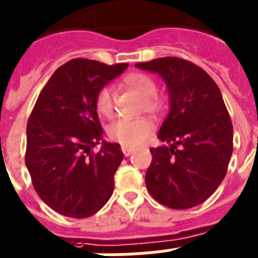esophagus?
Listing matches in <instances>:
<instances>
[{"label":"esophagus","instance_id":"obj_1","mask_svg":"<svg viewBox=\"0 0 258 258\" xmlns=\"http://www.w3.org/2000/svg\"><path fill=\"white\" fill-rule=\"evenodd\" d=\"M121 150H122L125 157H129L134 153V148H131V146H121Z\"/></svg>","mask_w":258,"mask_h":258}]
</instances>
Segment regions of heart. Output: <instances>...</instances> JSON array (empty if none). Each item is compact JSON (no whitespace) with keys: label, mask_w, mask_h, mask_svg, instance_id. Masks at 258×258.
I'll use <instances>...</instances> for the list:
<instances>
[{"label":"heart","mask_w":258,"mask_h":258,"mask_svg":"<svg viewBox=\"0 0 258 258\" xmlns=\"http://www.w3.org/2000/svg\"><path fill=\"white\" fill-rule=\"evenodd\" d=\"M124 86L127 89L142 97L144 109L152 114L162 113L165 109V101L161 96L155 93L157 86L149 75L141 72L129 74L124 79ZM96 110L104 117H112L114 113L113 89L104 86L97 91L95 97ZM153 132V122L149 118H118L108 127V136L110 140L122 144L125 146H136L144 142Z\"/></svg>","instance_id":"1"}]
</instances>
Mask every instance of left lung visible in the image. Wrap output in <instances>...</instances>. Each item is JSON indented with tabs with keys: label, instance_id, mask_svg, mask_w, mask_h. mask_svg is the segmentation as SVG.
Segmentation results:
<instances>
[{
	"label": "left lung",
	"instance_id": "1",
	"mask_svg": "<svg viewBox=\"0 0 258 258\" xmlns=\"http://www.w3.org/2000/svg\"><path fill=\"white\" fill-rule=\"evenodd\" d=\"M165 80L170 112L150 149L145 183L155 201L172 210L203 203L224 179L233 152V127L220 89L199 66L166 56L137 63Z\"/></svg>",
	"mask_w": 258,
	"mask_h": 258
}]
</instances>
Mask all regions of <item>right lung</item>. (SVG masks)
<instances>
[{"label":"right lung","instance_id":"add662e5","mask_svg":"<svg viewBox=\"0 0 258 258\" xmlns=\"http://www.w3.org/2000/svg\"><path fill=\"white\" fill-rule=\"evenodd\" d=\"M127 66L72 59L38 96L27 121L25 162L39 198L57 214L88 218L112 197L124 154L120 145L103 140L95 97Z\"/></svg>","mask_w":258,"mask_h":258}]
</instances>
